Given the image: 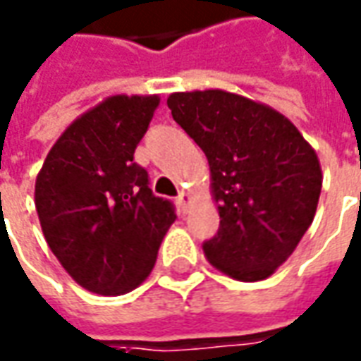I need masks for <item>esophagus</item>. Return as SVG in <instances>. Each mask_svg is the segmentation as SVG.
Returning <instances> with one entry per match:
<instances>
[{
	"mask_svg": "<svg viewBox=\"0 0 361 361\" xmlns=\"http://www.w3.org/2000/svg\"><path fill=\"white\" fill-rule=\"evenodd\" d=\"M176 203H178V207H180L181 213H188V209H190V195H188L185 191H181L180 195L176 197Z\"/></svg>",
	"mask_w": 361,
	"mask_h": 361,
	"instance_id": "obj_1",
	"label": "esophagus"
}]
</instances>
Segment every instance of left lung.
<instances>
[{"label": "left lung", "mask_w": 361, "mask_h": 361, "mask_svg": "<svg viewBox=\"0 0 361 361\" xmlns=\"http://www.w3.org/2000/svg\"><path fill=\"white\" fill-rule=\"evenodd\" d=\"M168 109L209 161L221 221L207 261L245 283L271 276L314 219L316 152L281 112L233 92H173Z\"/></svg>", "instance_id": "left-lung-1"}]
</instances>
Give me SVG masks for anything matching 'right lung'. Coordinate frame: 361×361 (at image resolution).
<instances>
[{
  "instance_id": "1",
  "label": "right lung",
  "mask_w": 361,
  "mask_h": 361,
  "mask_svg": "<svg viewBox=\"0 0 361 361\" xmlns=\"http://www.w3.org/2000/svg\"><path fill=\"white\" fill-rule=\"evenodd\" d=\"M158 104L156 94L102 100L61 134L37 176L47 245L90 293L136 288L176 221L173 203L152 193L148 171L134 161Z\"/></svg>"
}]
</instances>
